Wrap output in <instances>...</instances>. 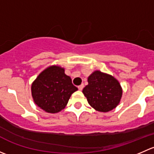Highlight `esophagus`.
Listing matches in <instances>:
<instances>
[{
    "label": "esophagus",
    "instance_id": "34e87169",
    "mask_svg": "<svg viewBox=\"0 0 154 154\" xmlns=\"http://www.w3.org/2000/svg\"><path fill=\"white\" fill-rule=\"evenodd\" d=\"M83 88H84V85H83V84H81L80 86H78V89L80 90V91H82Z\"/></svg>",
    "mask_w": 154,
    "mask_h": 154
}]
</instances>
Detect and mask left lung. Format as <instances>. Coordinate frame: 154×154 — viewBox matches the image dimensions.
<instances>
[{"instance_id":"left-lung-1","label":"left lung","mask_w":154,"mask_h":154,"mask_svg":"<svg viewBox=\"0 0 154 154\" xmlns=\"http://www.w3.org/2000/svg\"><path fill=\"white\" fill-rule=\"evenodd\" d=\"M83 93L91 107L99 112L111 111L119 105L122 96L119 82L112 76L95 71L88 77Z\"/></svg>"}]
</instances>
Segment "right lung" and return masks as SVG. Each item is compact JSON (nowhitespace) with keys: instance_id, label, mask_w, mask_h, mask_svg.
Returning a JSON list of instances; mask_svg holds the SVG:
<instances>
[{"instance_id":"obj_1","label":"right lung","mask_w":154,"mask_h":154,"mask_svg":"<svg viewBox=\"0 0 154 154\" xmlns=\"http://www.w3.org/2000/svg\"><path fill=\"white\" fill-rule=\"evenodd\" d=\"M77 90L69 76L60 66H52L45 69L31 86L34 102L49 113H57L67 105L71 94Z\"/></svg>"}]
</instances>
